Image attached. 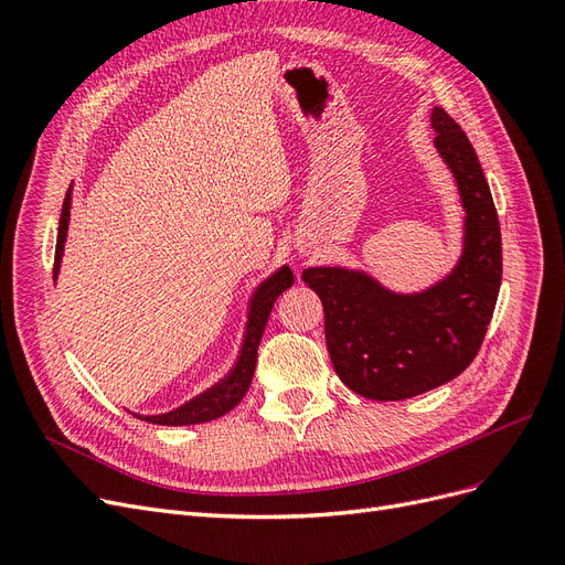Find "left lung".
I'll use <instances>...</instances> for the list:
<instances>
[{
  "mask_svg": "<svg viewBox=\"0 0 565 565\" xmlns=\"http://www.w3.org/2000/svg\"><path fill=\"white\" fill-rule=\"evenodd\" d=\"M434 146L465 210L461 254L446 278L403 295L370 273L313 266L303 282L320 297L330 361L358 396L405 401L455 380L483 344L502 282V235L490 185L467 134L431 110Z\"/></svg>",
  "mask_w": 565,
  "mask_h": 565,
  "instance_id": "8db88e82",
  "label": "left lung"
}]
</instances>
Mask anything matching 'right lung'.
Masks as SVG:
<instances>
[{
  "label": "right lung",
  "instance_id": "1",
  "mask_svg": "<svg viewBox=\"0 0 565 565\" xmlns=\"http://www.w3.org/2000/svg\"><path fill=\"white\" fill-rule=\"evenodd\" d=\"M71 204H73V185L67 191L63 200V212L58 221V241H56V259H54V280L58 278L61 270V259H63V249H65V237H67V224H71ZM295 276L289 266H280L270 278H266L256 292L249 299V313H247V324H245V339L241 347V355H237L235 367L228 372V377L214 384L193 401L183 403L181 407L172 409V413H162V415H136L143 422L150 424H160V426H188V424H202V422H212L224 417L226 413L245 398V393L252 384L254 377V367H256V349H259L262 334L266 330V322L270 316L273 303L285 292L287 287H292Z\"/></svg>",
  "mask_w": 565,
  "mask_h": 565
}]
</instances>
